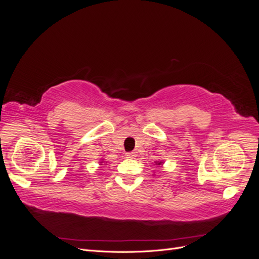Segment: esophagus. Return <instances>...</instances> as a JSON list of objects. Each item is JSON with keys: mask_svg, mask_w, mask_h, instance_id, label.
Segmentation results:
<instances>
[{"mask_svg": "<svg viewBox=\"0 0 259 259\" xmlns=\"http://www.w3.org/2000/svg\"><path fill=\"white\" fill-rule=\"evenodd\" d=\"M125 156H126L127 159H134L135 158V152H127L126 154H125Z\"/></svg>", "mask_w": 259, "mask_h": 259, "instance_id": "obj_1", "label": "esophagus"}]
</instances>
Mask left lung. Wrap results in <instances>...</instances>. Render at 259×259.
<instances>
[{"label": "left lung", "instance_id": "obj_1", "mask_svg": "<svg viewBox=\"0 0 259 259\" xmlns=\"http://www.w3.org/2000/svg\"><path fill=\"white\" fill-rule=\"evenodd\" d=\"M164 162L161 160V161H154V165H159V166H163ZM154 175V174H153Z\"/></svg>", "mask_w": 259, "mask_h": 259}]
</instances>
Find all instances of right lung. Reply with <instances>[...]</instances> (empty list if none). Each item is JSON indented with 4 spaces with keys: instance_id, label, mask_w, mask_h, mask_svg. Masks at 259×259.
Segmentation results:
<instances>
[{
    "instance_id": "obj_1",
    "label": "right lung",
    "mask_w": 259,
    "mask_h": 259,
    "mask_svg": "<svg viewBox=\"0 0 259 259\" xmlns=\"http://www.w3.org/2000/svg\"><path fill=\"white\" fill-rule=\"evenodd\" d=\"M108 162H106L104 159H100V162H99V165H106Z\"/></svg>"
}]
</instances>
